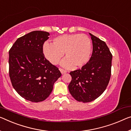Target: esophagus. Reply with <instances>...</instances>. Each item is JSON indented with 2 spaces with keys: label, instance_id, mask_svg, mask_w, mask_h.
Returning <instances> with one entry per match:
<instances>
[{
  "label": "esophagus",
  "instance_id": "34e87169",
  "mask_svg": "<svg viewBox=\"0 0 131 131\" xmlns=\"http://www.w3.org/2000/svg\"><path fill=\"white\" fill-rule=\"evenodd\" d=\"M59 70H60V72H61L62 74H66V72H67V71H66V70H63V69H62V68H59Z\"/></svg>",
  "mask_w": 131,
  "mask_h": 131
}]
</instances>
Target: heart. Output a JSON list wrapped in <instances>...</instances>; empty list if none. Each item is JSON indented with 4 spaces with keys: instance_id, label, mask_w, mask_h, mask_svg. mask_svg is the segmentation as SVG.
<instances>
[{
    "instance_id": "b5f03b06",
    "label": "heart",
    "mask_w": 131,
    "mask_h": 131,
    "mask_svg": "<svg viewBox=\"0 0 131 131\" xmlns=\"http://www.w3.org/2000/svg\"><path fill=\"white\" fill-rule=\"evenodd\" d=\"M92 51L90 38L85 35L70 34L54 38L53 44L46 43L43 46V53L51 64L57 65L65 53L66 58L61 66L66 68H80L88 63Z\"/></svg>"
}]
</instances>
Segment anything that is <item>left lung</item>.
<instances>
[{"instance_id":"obj_1","label":"left lung","mask_w":131,"mask_h":131,"mask_svg":"<svg viewBox=\"0 0 131 131\" xmlns=\"http://www.w3.org/2000/svg\"><path fill=\"white\" fill-rule=\"evenodd\" d=\"M92 41V53L89 61L81 69L70 72L72 80L68 90L77 101L89 102L105 91L111 73L112 58L105 42L90 33Z\"/></svg>"}]
</instances>
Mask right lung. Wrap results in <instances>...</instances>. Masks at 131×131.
<instances>
[{"instance_id": "1", "label": "right lung", "mask_w": 131, "mask_h": 131, "mask_svg": "<svg viewBox=\"0 0 131 131\" xmlns=\"http://www.w3.org/2000/svg\"><path fill=\"white\" fill-rule=\"evenodd\" d=\"M49 35L46 31H31L19 38L9 51L12 85L21 97L31 102L45 100L61 75L43 53V44Z\"/></svg>"}]
</instances>
